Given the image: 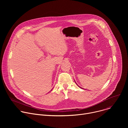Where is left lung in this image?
Masks as SVG:
<instances>
[{
	"mask_svg": "<svg viewBox=\"0 0 128 128\" xmlns=\"http://www.w3.org/2000/svg\"><path fill=\"white\" fill-rule=\"evenodd\" d=\"M74 81H75V80H74ZM77 85H78V84H77ZM79 86V88H82V89H83V88H81V87H80V86Z\"/></svg>",
	"mask_w": 128,
	"mask_h": 128,
	"instance_id": "1",
	"label": "left lung"
}]
</instances>
